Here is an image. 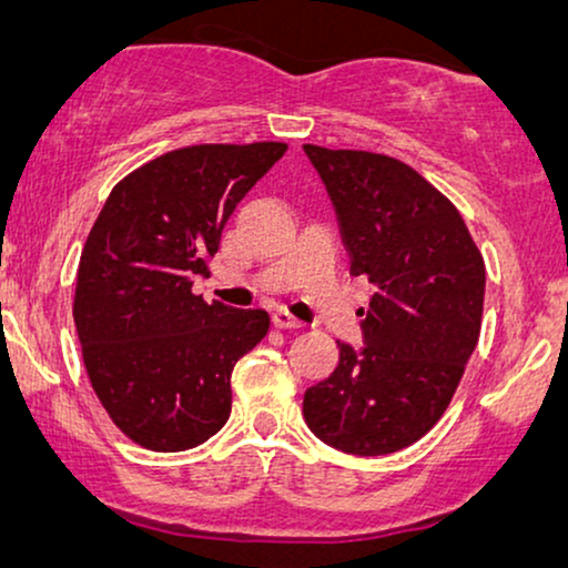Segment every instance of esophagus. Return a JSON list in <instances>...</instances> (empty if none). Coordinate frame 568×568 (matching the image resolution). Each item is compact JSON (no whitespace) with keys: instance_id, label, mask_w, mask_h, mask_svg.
I'll return each mask as SVG.
<instances>
[{"instance_id":"obj_1","label":"esophagus","mask_w":568,"mask_h":568,"mask_svg":"<svg viewBox=\"0 0 568 568\" xmlns=\"http://www.w3.org/2000/svg\"><path fill=\"white\" fill-rule=\"evenodd\" d=\"M271 321H274L276 328H302V321L286 313V310H276V313L271 315Z\"/></svg>"}]
</instances>
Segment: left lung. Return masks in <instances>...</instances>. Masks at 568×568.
Wrapping results in <instances>:
<instances>
[{"label": "left lung", "instance_id": "obj_1", "mask_svg": "<svg viewBox=\"0 0 568 568\" xmlns=\"http://www.w3.org/2000/svg\"><path fill=\"white\" fill-rule=\"evenodd\" d=\"M305 154L336 209L352 274L375 284L364 348L338 344V367L307 387L310 432L348 455H390L439 422L460 385L484 315L486 266L453 201L387 154Z\"/></svg>", "mask_w": 568, "mask_h": 568}]
</instances>
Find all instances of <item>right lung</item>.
Listing matches in <instances>:
<instances>
[{
  "mask_svg": "<svg viewBox=\"0 0 568 568\" xmlns=\"http://www.w3.org/2000/svg\"><path fill=\"white\" fill-rule=\"evenodd\" d=\"M282 142L196 144L115 183L77 268L74 325L98 400L154 453L206 442L230 418L232 367L268 333L266 310L193 294L240 199Z\"/></svg>",
  "mask_w": 568,
  "mask_h": 568,
  "instance_id": "1",
  "label": "right lung"
}]
</instances>
